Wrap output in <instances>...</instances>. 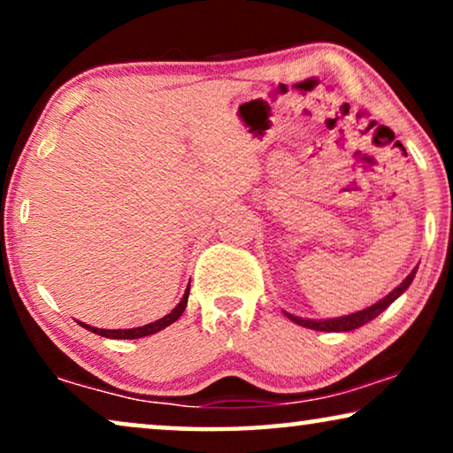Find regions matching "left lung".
Segmentation results:
<instances>
[{
    "mask_svg": "<svg viewBox=\"0 0 453 453\" xmlns=\"http://www.w3.org/2000/svg\"><path fill=\"white\" fill-rule=\"evenodd\" d=\"M417 268H418V265H417ZM417 268H414L411 274H408L404 280H402L398 287L392 290V293L383 296L381 301H377L375 305L363 309V311L342 315V318H334V319H303V318H296V315L287 313V311H284V315H287L290 321H295V324H299L303 327H309V330H318V332H350V330H357V327H361L365 324H369L371 319H375L381 311H386V309L392 305V303L398 299V296L404 293L408 287H411V282L414 280V274H417Z\"/></svg>",
    "mask_w": 453,
    "mask_h": 453,
    "instance_id": "8db88e82",
    "label": "left lung"
}]
</instances>
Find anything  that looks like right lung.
<instances>
[{
    "label": "right lung",
    "mask_w": 453,
    "mask_h": 453,
    "mask_svg": "<svg viewBox=\"0 0 453 453\" xmlns=\"http://www.w3.org/2000/svg\"><path fill=\"white\" fill-rule=\"evenodd\" d=\"M188 296H189V287L185 290L183 299L179 301V305L173 309L171 313H166L165 318H160L157 321H152V324H146V326H140V327H129V330H98V327H92L88 324H84V321H78L80 326L86 327L88 332H95L98 336H104V338H115V340H135V338H144V336H150V334H157L160 330H165L166 326H171L173 321H177L181 318V313L185 311V307H188Z\"/></svg>",
    "instance_id": "right-lung-1"
}]
</instances>
